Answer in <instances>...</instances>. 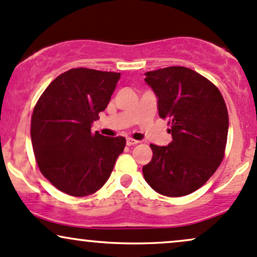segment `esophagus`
<instances>
[{"label":"esophagus","instance_id":"34e87169","mask_svg":"<svg viewBox=\"0 0 257 257\" xmlns=\"http://www.w3.org/2000/svg\"><path fill=\"white\" fill-rule=\"evenodd\" d=\"M137 143H140V142H138V141H136V140H132V138H127V140H126V144H127L128 147L135 146V144H137Z\"/></svg>","mask_w":257,"mask_h":257}]
</instances>
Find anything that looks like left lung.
Returning <instances> with one entry per match:
<instances>
[{
    "label": "left lung",
    "instance_id": "8db88e82",
    "mask_svg": "<svg viewBox=\"0 0 257 257\" xmlns=\"http://www.w3.org/2000/svg\"><path fill=\"white\" fill-rule=\"evenodd\" d=\"M158 97L161 119L169 120V146L151 144L153 158L143 166L147 183L166 197H183L200 188L224 157L228 111L211 81L184 66L146 73Z\"/></svg>",
    "mask_w": 257,
    "mask_h": 257
}]
</instances>
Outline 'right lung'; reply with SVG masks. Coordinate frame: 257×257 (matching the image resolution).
Segmentation results:
<instances>
[{
  "mask_svg": "<svg viewBox=\"0 0 257 257\" xmlns=\"http://www.w3.org/2000/svg\"><path fill=\"white\" fill-rule=\"evenodd\" d=\"M119 79L120 73L70 69L48 85L34 108L31 142L36 163L66 194L85 197L102 188L123 152L125 137L91 131Z\"/></svg>",
  "mask_w": 257,
  "mask_h": 257,
  "instance_id": "right-lung-1",
  "label": "right lung"
}]
</instances>
